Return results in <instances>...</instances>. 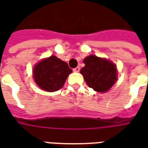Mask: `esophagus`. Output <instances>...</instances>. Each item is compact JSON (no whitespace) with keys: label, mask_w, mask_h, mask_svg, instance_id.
<instances>
[{"label":"esophagus","mask_w":148,"mask_h":148,"mask_svg":"<svg viewBox=\"0 0 148 148\" xmlns=\"http://www.w3.org/2000/svg\"><path fill=\"white\" fill-rule=\"evenodd\" d=\"M74 72H79V71H80V67H79V66H77L76 68H74Z\"/></svg>","instance_id":"1"}]
</instances>
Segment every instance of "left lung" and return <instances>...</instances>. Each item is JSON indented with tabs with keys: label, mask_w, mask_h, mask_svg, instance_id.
I'll return each mask as SVG.
<instances>
[{
	"label": "left lung",
	"mask_w": 148,
	"mask_h": 148,
	"mask_svg": "<svg viewBox=\"0 0 148 148\" xmlns=\"http://www.w3.org/2000/svg\"><path fill=\"white\" fill-rule=\"evenodd\" d=\"M85 66L80 73L88 86L97 92L105 93L111 88L117 79L116 66L109 60L90 55L84 58Z\"/></svg>",
	"instance_id": "obj_1"
}]
</instances>
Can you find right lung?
Segmentation results:
<instances>
[{
    "label": "right lung",
    "mask_w": 148,
    "mask_h": 148,
    "mask_svg": "<svg viewBox=\"0 0 148 148\" xmlns=\"http://www.w3.org/2000/svg\"><path fill=\"white\" fill-rule=\"evenodd\" d=\"M71 72L72 70L66 62L51 55L35 66L33 77L40 89L47 92H55L63 86Z\"/></svg>",
    "instance_id": "right-lung-1"
}]
</instances>
